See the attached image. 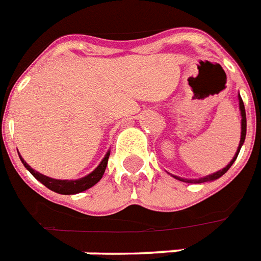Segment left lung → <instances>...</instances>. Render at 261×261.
<instances>
[{
    "label": "left lung",
    "mask_w": 261,
    "mask_h": 261,
    "mask_svg": "<svg viewBox=\"0 0 261 261\" xmlns=\"http://www.w3.org/2000/svg\"><path fill=\"white\" fill-rule=\"evenodd\" d=\"M239 100H240V110H241V116H243V119H241V139H240V145H239V149H237V153H236V155L233 157V160L230 161V164H227V167L223 168L222 171L215 172V173L208 174V176H206V177L198 178V180H187V178L177 177V176H173V177H176L177 180H180V181L198 182V184H199V182H206V181H211V180H215V178H219L221 176H222V174H225L227 171H229V168L233 165V163H234L236 159H237V155H239V153H240V149H241L244 141H245V135H247V116H245V107H244L243 98L239 97Z\"/></svg>",
    "instance_id": "8db88e82"
}]
</instances>
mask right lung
<instances>
[{
  "label": "right lung",
  "instance_id": "right-lung-1",
  "mask_svg": "<svg viewBox=\"0 0 261 261\" xmlns=\"http://www.w3.org/2000/svg\"><path fill=\"white\" fill-rule=\"evenodd\" d=\"M108 159H110V151H108L106 157L102 159L100 165H98V167L96 168L92 173L85 176V177L79 178V180H57V178L47 177V176H44V174L36 172L35 169H32V168H31L30 165H28V164L21 159V157H20L21 163L24 164V167H25L31 173H32V176H34L35 178H38L39 181L42 182L43 186H46L48 190L54 191V192H58V194H62V195L79 194V192H83V191L88 190V188H90V187H93L96 182L100 181V178L102 177V174H104V172H106L107 164H108Z\"/></svg>",
  "mask_w": 261,
  "mask_h": 261
}]
</instances>
